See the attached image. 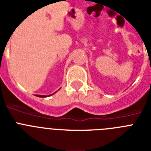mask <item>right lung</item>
<instances>
[{"instance_id":"obj_1","label":"right lung","mask_w":151,"mask_h":151,"mask_svg":"<svg viewBox=\"0 0 151 151\" xmlns=\"http://www.w3.org/2000/svg\"><path fill=\"white\" fill-rule=\"evenodd\" d=\"M52 95V94H50ZM50 95H49V96H50ZM37 96H39V97H46L47 96H45V95H37Z\"/></svg>"}]
</instances>
